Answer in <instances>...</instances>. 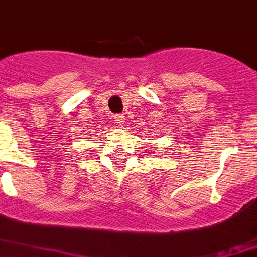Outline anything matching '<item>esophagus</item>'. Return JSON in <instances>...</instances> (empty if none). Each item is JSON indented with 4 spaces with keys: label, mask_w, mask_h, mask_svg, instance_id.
<instances>
[{
    "label": "esophagus",
    "mask_w": 257,
    "mask_h": 257,
    "mask_svg": "<svg viewBox=\"0 0 257 257\" xmlns=\"http://www.w3.org/2000/svg\"><path fill=\"white\" fill-rule=\"evenodd\" d=\"M115 123H116V124H119V126H121V124H123V121H124V116H123V115H116V116H115Z\"/></svg>",
    "instance_id": "esophagus-1"
}]
</instances>
